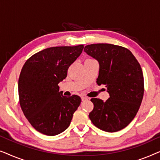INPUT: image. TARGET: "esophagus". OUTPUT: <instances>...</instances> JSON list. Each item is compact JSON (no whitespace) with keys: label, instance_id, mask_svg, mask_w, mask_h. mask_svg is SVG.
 <instances>
[{"label":"esophagus","instance_id":"obj_1","mask_svg":"<svg viewBox=\"0 0 160 160\" xmlns=\"http://www.w3.org/2000/svg\"><path fill=\"white\" fill-rule=\"evenodd\" d=\"M88 100V98H86V97H82V101H85V100Z\"/></svg>","mask_w":160,"mask_h":160}]
</instances>
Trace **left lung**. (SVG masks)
Listing matches in <instances>:
<instances>
[{"label": "left lung", "instance_id": "1", "mask_svg": "<svg viewBox=\"0 0 160 160\" xmlns=\"http://www.w3.org/2000/svg\"><path fill=\"white\" fill-rule=\"evenodd\" d=\"M84 51L99 63L98 85L107 87L109 98L104 102L92 98L93 110L89 117L100 130L114 132L134 119L143 97V71L130 50L108 43L87 45Z\"/></svg>", "mask_w": 160, "mask_h": 160}]
</instances>
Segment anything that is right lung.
Masks as SVG:
<instances>
[{
  "mask_svg": "<svg viewBox=\"0 0 160 160\" xmlns=\"http://www.w3.org/2000/svg\"><path fill=\"white\" fill-rule=\"evenodd\" d=\"M83 49V45L47 48L30 57L22 68L19 104L31 125L42 134L53 136L65 131L79 106V96H63L58 84Z\"/></svg>",
  "mask_w": 160,
  "mask_h": 160,
  "instance_id": "right-lung-1",
  "label": "right lung"
}]
</instances>
